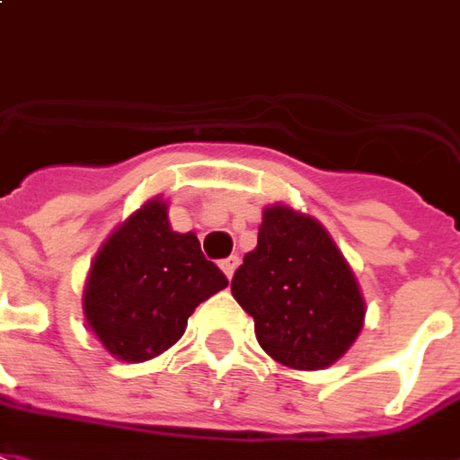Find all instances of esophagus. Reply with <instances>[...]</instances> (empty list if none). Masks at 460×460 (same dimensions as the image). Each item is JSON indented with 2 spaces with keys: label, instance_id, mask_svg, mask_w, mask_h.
I'll return each mask as SVG.
<instances>
[{
  "label": "esophagus",
  "instance_id": "obj_1",
  "mask_svg": "<svg viewBox=\"0 0 460 460\" xmlns=\"http://www.w3.org/2000/svg\"><path fill=\"white\" fill-rule=\"evenodd\" d=\"M237 265H240V257H237V255H230V257H225L223 262H220V270H223L225 277H227V279H233V275H235Z\"/></svg>",
  "mask_w": 460,
  "mask_h": 460
}]
</instances>
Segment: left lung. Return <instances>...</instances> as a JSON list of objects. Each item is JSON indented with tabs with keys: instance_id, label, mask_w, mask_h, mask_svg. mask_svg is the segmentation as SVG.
<instances>
[{
	"instance_id": "obj_1",
	"label": "left lung",
	"mask_w": 460,
	"mask_h": 460,
	"mask_svg": "<svg viewBox=\"0 0 460 460\" xmlns=\"http://www.w3.org/2000/svg\"><path fill=\"white\" fill-rule=\"evenodd\" d=\"M260 347L282 367L317 371L347 354L364 327L359 282L317 217L267 205L257 247L233 277Z\"/></svg>"
}]
</instances>
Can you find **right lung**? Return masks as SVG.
I'll list each match as a JSON object with an SVG mask.
<instances>
[{"label":"right lung","mask_w":460,"mask_h":460,"mask_svg":"<svg viewBox=\"0 0 460 460\" xmlns=\"http://www.w3.org/2000/svg\"><path fill=\"white\" fill-rule=\"evenodd\" d=\"M227 288L195 233H175L155 195L106 237L84 288V317L113 359L141 364L183 337L195 307Z\"/></svg>","instance_id":"right-lung-1"}]
</instances>
